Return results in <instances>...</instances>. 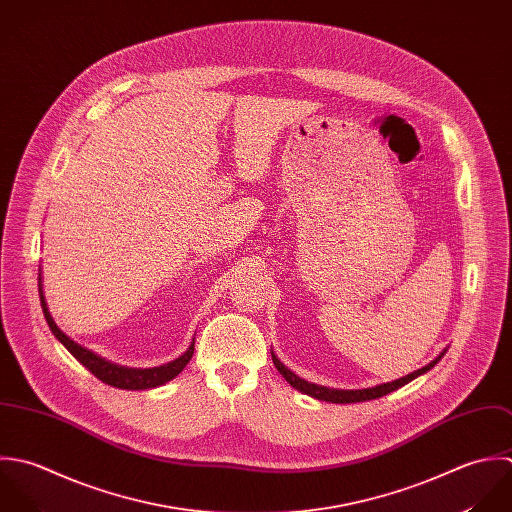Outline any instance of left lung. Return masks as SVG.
<instances>
[{
	"label": "left lung",
	"mask_w": 512,
	"mask_h": 512,
	"mask_svg": "<svg viewBox=\"0 0 512 512\" xmlns=\"http://www.w3.org/2000/svg\"><path fill=\"white\" fill-rule=\"evenodd\" d=\"M443 355H445V351H443L437 359H433L429 365H425V367H421V369H417V371H413V373H409V375H405V377H401V379H395V381H391V383H381V385H375V387H369V389H355V391H353V389H351V391H345V389H330V387H322V385H316V383H308V381L300 379L296 373H292L288 367H284V363H282L274 353H272V361H274L276 369L284 375V379H286L292 387H296L298 391H302V393H306V395H312V397H316V399L330 401V403H359V401H369V399L383 397V395H387V393H391V391L403 387L405 383L413 381L415 377L423 375V373L429 371L433 365H437V361H439Z\"/></svg>",
	"instance_id": "8db88e82"
}]
</instances>
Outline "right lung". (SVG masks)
<instances>
[{
  "instance_id": "add662e5",
  "label": "right lung",
  "mask_w": 512,
  "mask_h": 512,
  "mask_svg": "<svg viewBox=\"0 0 512 512\" xmlns=\"http://www.w3.org/2000/svg\"><path fill=\"white\" fill-rule=\"evenodd\" d=\"M41 276V274H39ZM39 298H41V310H43V316H45V322L49 324V330L53 332V336L57 340L61 341L69 353L79 361L83 363L97 379H101L103 383L107 385H113V387H119V389H151V387H159L167 381H171L172 377H176L184 367L186 363L190 361L192 353H194V341L190 343V347L180 355L176 357L171 363H165L161 367H151V369H133V367H121V365H115L99 355H95L93 351L81 347L79 343H75L73 340H69L53 322L49 310H47V304H45V296H43V290H41V278H39Z\"/></svg>"
}]
</instances>
